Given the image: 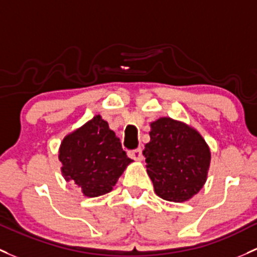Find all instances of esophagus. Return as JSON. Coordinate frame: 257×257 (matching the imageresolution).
<instances>
[{"instance_id":"obj_1","label":"esophagus","mask_w":257,"mask_h":257,"mask_svg":"<svg viewBox=\"0 0 257 257\" xmlns=\"http://www.w3.org/2000/svg\"><path fill=\"white\" fill-rule=\"evenodd\" d=\"M128 156L129 158L134 159V160L137 161H142L143 160V153H142V149H136V150H132L128 153Z\"/></svg>"}]
</instances>
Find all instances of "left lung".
<instances>
[{
	"instance_id": "8db88e82",
	"label": "left lung",
	"mask_w": 257,
	"mask_h": 257,
	"mask_svg": "<svg viewBox=\"0 0 257 257\" xmlns=\"http://www.w3.org/2000/svg\"><path fill=\"white\" fill-rule=\"evenodd\" d=\"M150 128L143 154L155 193L165 201H188L207 181L209 147L196 129L170 117L159 118Z\"/></svg>"
}]
</instances>
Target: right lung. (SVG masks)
<instances>
[{
	"label": "right lung",
	"instance_id": "obj_1",
	"mask_svg": "<svg viewBox=\"0 0 257 257\" xmlns=\"http://www.w3.org/2000/svg\"><path fill=\"white\" fill-rule=\"evenodd\" d=\"M61 174L86 197H98L113 190L133 160L121 149L119 138L101 115L67 134L59 149Z\"/></svg>",
	"mask_w": 257,
	"mask_h": 257
}]
</instances>
